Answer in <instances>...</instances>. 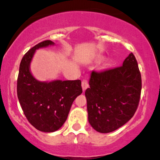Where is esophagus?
I'll return each mask as SVG.
<instances>
[{"label":"esophagus","instance_id":"34e87169","mask_svg":"<svg viewBox=\"0 0 160 160\" xmlns=\"http://www.w3.org/2000/svg\"><path fill=\"white\" fill-rule=\"evenodd\" d=\"M88 86H89V85H88V82L86 80V79H83V80H82V90H83V91H85L86 88L88 87Z\"/></svg>","mask_w":160,"mask_h":160}]
</instances>
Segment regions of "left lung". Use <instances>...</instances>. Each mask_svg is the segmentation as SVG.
<instances>
[{
  "label": "left lung",
  "instance_id": "1",
  "mask_svg": "<svg viewBox=\"0 0 160 160\" xmlns=\"http://www.w3.org/2000/svg\"><path fill=\"white\" fill-rule=\"evenodd\" d=\"M86 90L88 122L96 131L107 133L130 120L140 101L141 73L133 53L123 65L92 72Z\"/></svg>",
  "mask_w": 160,
  "mask_h": 160
}]
</instances>
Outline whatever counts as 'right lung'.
Instances as JSON below:
<instances>
[{"mask_svg": "<svg viewBox=\"0 0 160 160\" xmlns=\"http://www.w3.org/2000/svg\"><path fill=\"white\" fill-rule=\"evenodd\" d=\"M53 44L45 40L29 50L21 61L17 80V95L25 116L34 128L45 132L62 126L73 102L82 92L80 80L47 82L32 77L30 64L36 50Z\"/></svg>", "mask_w": 160, "mask_h": 160, "instance_id": "1", "label": "right lung"}]
</instances>
